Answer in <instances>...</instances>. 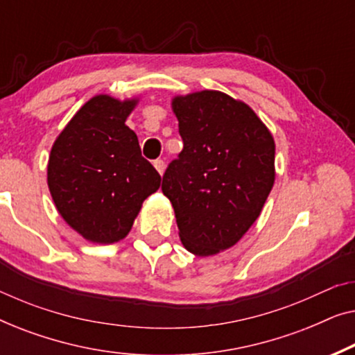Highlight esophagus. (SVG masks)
Masks as SVG:
<instances>
[{"mask_svg":"<svg viewBox=\"0 0 355 355\" xmlns=\"http://www.w3.org/2000/svg\"><path fill=\"white\" fill-rule=\"evenodd\" d=\"M153 166L157 168V171L163 176V173H164V162H163V159H155Z\"/></svg>","mask_w":355,"mask_h":355,"instance_id":"1","label":"esophagus"}]
</instances>
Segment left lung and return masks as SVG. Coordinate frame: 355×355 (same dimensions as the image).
<instances>
[{"label": "left lung", "mask_w": 355, "mask_h": 355, "mask_svg": "<svg viewBox=\"0 0 355 355\" xmlns=\"http://www.w3.org/2000/svg\"><path fill=\"white\" fill-rule=\"evenodd\" d=\"M184 148L163 176L186 250L231 249L260 216L273 189L275 139L255 111L220 90L176 95Z\"/></svg>", "instance_id": "left-lung-1"}]
</instances>
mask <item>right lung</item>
Listing matches in <instances>:
<instances>
[{"label":"right lung","instance_id":"add662e5","mask_svg":"<svg viewBox=\"0 0 355 355\" xmlns=\"http://www.w3.org/2000/svg\"><path fill=\"white\" fill-rule=\"evenodd\" d=\"M137 103V96H92L58 135L48 158L46 182L58 213L94 244L124 239L145 198L162 186L125 125Z\"/></svg>","mask_w":355,"mask_h":355}]
</instances>
